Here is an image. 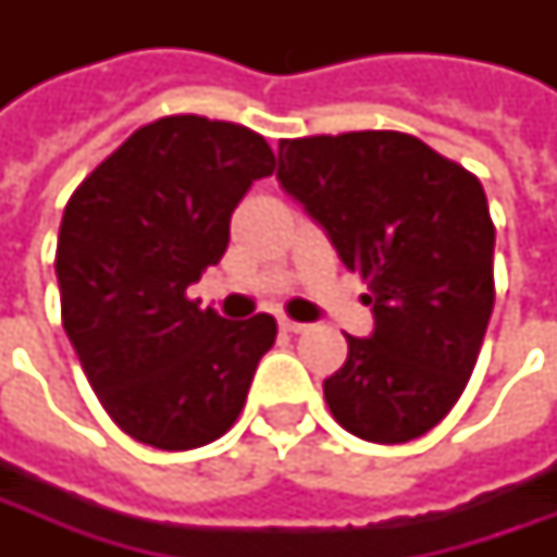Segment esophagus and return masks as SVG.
<instances>
[{"instance_id": "obj_1", "label": "esophagus", "mask_w": 557, "mask_h": 557, "mask_svg": "<svg viewBox=\"0 0 557 557\" xmlns=\"http://www.w3.org/2000/svg\"><path fill=\"white\" fill-rule=\"evenodd\" d=\"M278 325H282V332H288V334L310 332V325H304V322H294V319H278Z\"/></svg>"}]
</instances>
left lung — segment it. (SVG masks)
<instances>
[{"mask_svg": "<svg viewBox=\"0 0 557 557\" xmlns=\"http://www.w3.org/2000/svg\"><path fill=\"white\" fill-rule=\"evenodd\" d=\"M278 183L329 232L366 285L372 337L322 391L369 443H409L459 403L496 300V225L481 180L409 133L366 129L278 141Z\"/></svg>", "mask_w": 557, "mask_h": 557, "instance_id": "obj_1", "label": "left lung"}]
</instances>
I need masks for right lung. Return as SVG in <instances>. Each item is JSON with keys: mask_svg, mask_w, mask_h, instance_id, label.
<instances>
[{"mask_svg": "<svg viewBox=\"0 0 557 557\" xmlns=\"http://www.w3.org/2000/svg\"><path fill=\"white\" fill-rule=\"evenodd\" d=\"M272 170L260 133L173 114L139 126L64 207L61 322L98 403L133 440L198 449L242 416L278 325L267 312L228 322L185 290L223 260L232 210Z\"/></svg>", "mask_w": 557, "mask_h": 557, "instance_id": "add662e5", "label": "right lung"}]
</instances>
